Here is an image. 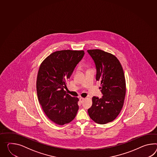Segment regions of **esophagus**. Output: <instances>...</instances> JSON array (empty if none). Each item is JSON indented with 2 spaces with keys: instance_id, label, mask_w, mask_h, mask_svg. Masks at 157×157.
<instances>
[{
  "instance_id": "obj_1",
  "label": "esophagus",
  "mask_w": 157,
  "mask_h": 157,
  "mask_svg": "<svg viewBox=\"0 0 157 157\" xmlns=\"http://www.w3.org/2000/svg\"><path fill=\"white\" fill-rule=\"evenodd\" d=\"M84 100V98H80V99H79V101H80V103H82L83 102Z\"/></svg>"
}]
</instances>
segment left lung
Instances as JSON below:
<instances>
[{
	"label": "left lung",
	"instance_id": "8db88e82",
	"mask_svg": "<svg viewBox=\"0 0 157 157\" xmlns=\"http://www.w3.org/2000/svg\"><path fill=\"white\" fill-rule=\"evenodd\" d=\"M95 64L96 80L101 83V98L92 97L89 116L95 122L105 124L113 121L121 111L126 94L124 73L114 55L100 49L87 50Z\"/></svg>",
	"mask_w": 157,
	"mask_h": 157
}]
</instances>
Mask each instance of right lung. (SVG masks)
Wrapping results in <instances>:
<instances>
[{
	"label": "right lung",
	"mask_w": 157,
	"mask_h": 157,
	"mask_svg": "<svg viewBox=\"0 0 157 157\" xmlns=\"http://www.w3.org/2000/svg\"><path fill=\"white\" fill-rule=\"evenodd\" d=\"M84 54L83 50L57 51L40 66L36 82L38 101L46 116L58 125L71 122L79 109L78 98L71 96L64 90Z\"/></svg>",
	"instance_id": "obj_1"
}]
</instances>
